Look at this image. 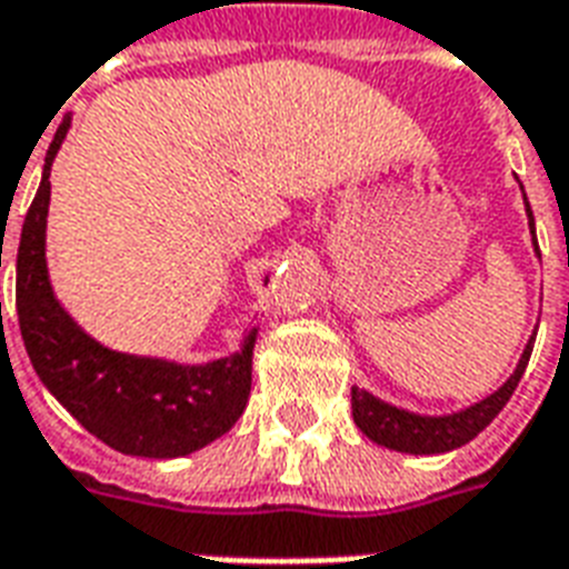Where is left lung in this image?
<instances>
[{
  "mask_svg": "<svg viewBox=\"0 0 569 569\" xmlns=\"http://www.w3.org/2000/svg\"><path fill=\"white\" fill-rule=\"evenodd\" d=\"M529 206V203H526ZM529 223L531 232H535V218H531L529 209ZM538 244V239H535ZM535 342V339H531ZM531 342L522 351V360L517 366V372L508 378L502 389H496L493 396L478 401V405L460 410V413L440 416V419H431V416H416L407 413V410H398V407H389L383 401H378L375 396H369L366 389L351 387V413H355L357 428L369 437V440L387 446V449L396 451H410V455H440V451H451L469 442L472 437L485 431L487 425L493 422L499 410L508 405V398L513 396V389L520 383L526 366H529L531 357Z\"/></svg>",
  "mask_w": 569,
  "mask_h": 569,
  "instance_id": "obj_1",
  "label": "left lung"
}]
</instances>
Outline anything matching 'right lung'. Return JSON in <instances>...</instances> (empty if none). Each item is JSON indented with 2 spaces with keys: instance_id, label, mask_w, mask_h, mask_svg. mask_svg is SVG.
I'll use <instances>...</instances> for the list:
<instances>
[{
  "instance_id": "obj_1",
  "label": "right lung",
  "mask_w": 569,
  "mask_h": 569,
  "mask_svg": "<svg viewBox=\"0 0 569 569\" xmlns=\"http://www.w3.org/2000/svg\"><path fill=\"white\" fill-rule=\"evenodd\" d=\"M67 127H58L40 189L31 200L17 250V316L38 378L100 437L106 446L138 458H180L227 433L250 396V360L257 330L239 355L209 366L114 355L84 337L52 298L43 259L49 168Z\"/></svg>"
}]
</instances>
